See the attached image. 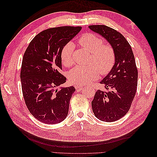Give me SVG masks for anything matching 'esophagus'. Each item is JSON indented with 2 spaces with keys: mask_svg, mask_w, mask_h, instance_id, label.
<instances>
[{
  "mask_svg": "<svg viewBox=\"0 0 157 157\" xmlns=\"http://www.w3.org/2000/svg\"><path fill=\"white\" fill-rule=\"evenodd\" d=\"M82 85H80V84H76L75 85V88L76 89H81L82 88Z\"/></svg>",
  "mask_w": 157,
  "mask_h": 157,
  "instance_id": "esophagus-1",
  "label": "esophagus"
}]
</instances>
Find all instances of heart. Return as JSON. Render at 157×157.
Listing matches in <instances>:
<instances>
[{"label": "heart", "instance_id": "obj_1", "mask_svg": "<svg viewBox=\"0 0 157 157\" xmlns=\"http://www.w3.org/2000/svg\"><path fill=\"white\" fill-rule=\"evenodd\" d=\"M81 48L90 52L87 65H77L71 69L68 75L71 82L83 85L96 79L100 73L107 75L112 70L115 63L116 55L113 47L103 44V40L92 33H85L77 40ZM74 45L68 42L61 50V59L65 66L73 63Z\"/></svg>", "mask_w": 157, "mask_h": 157}]
</instances>
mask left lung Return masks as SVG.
<instances>
[{"label":"left lung","mask_w":157,"mask_h":157,"mask_svg":"<svg viewBox=\"0 0 157 157\" xmlns=\"http://www.w3.org/2000/svg\"><path fill=\"white\" fill-rule=\"evenodd\" d=\"M89 29L106 39L115 52L112 70L100 84L108 92L98 90L92 101V111L98 119L114 122L129 111L137 86V69L131 48L121 33L103 25L88 26Z\"/></svg>","instance_id":"left-lung-1"}]
</instances>
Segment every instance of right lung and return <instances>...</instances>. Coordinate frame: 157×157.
<instances>
[{
	"mask_svg": "<svg viewBox=\"0 0 157 157\" xmlns=\"http://www.w3.org/2000/svg\"><path fill=\"white\" fill-rule=\"evenodd\" d=\"M81 27L63 26L46 29L31 41L23 57L20 78L23 96L31 115L39 121L54 124L67 116L73 86H57L66 82L61 50Z\"/></svg>",
	"mask_w": 157,
	"mask_h": 157,
	"instance_id": "right-lung-1",
	"label": "right lung"
}]
</instances>
